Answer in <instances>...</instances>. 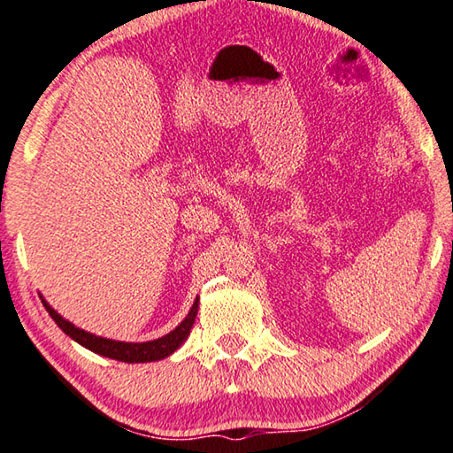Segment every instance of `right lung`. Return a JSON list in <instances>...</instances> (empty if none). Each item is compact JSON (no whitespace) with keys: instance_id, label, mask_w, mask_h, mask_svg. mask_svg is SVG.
<instances>
[{"instance_id":"right-lung-1","label":"right lung","mask_w":453,"mask_h":453,"mask_svg":"<svg viewBox=\"0 0 453 453\" xmlns=\"http://www.w3.org/2000/svg\"><path fill=\"white\" fill-rule=\"evenodd\" d=\"M39 297H41V301H43V307L47 309L49 315H51L57 326H59L65 334H69L73 341L79 342L81 347L93 350L95 355H101V357L112 358V360H120V363H130V365L162 360L182 347L184 341L188 339V334H190V331H192L196 315H198V303H200V299L196 297L190 312H188L182 323H180L174 331H170L168 334L160 336V339L146 341V342H125V341L104 339V336H96L93 333L85 331V328L75 326L71 320L63 319L59 312L49 305V303L43 299V295H39Z\"/></svg>"}]
</instances>
